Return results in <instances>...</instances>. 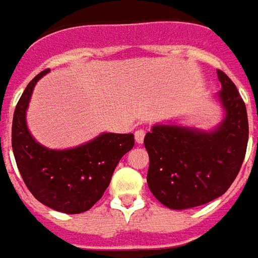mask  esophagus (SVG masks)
<instances>
[{
  "mask_svg": "<svg viewBox=\"0 0 258 258\" xmlns=\"http://www.w3.org/2000/svg\"><path fill=\"white\" fill-rule=\"evenodd\" d=\"M145 134V130H138V131H135V141H137V144H142V142H144Z\"/></svg>",
  "mask_w": 258,
  "mask_h": 258,
  "instance_id": "esophagus-1",
  "label": "esophagus"
}]
</instances>
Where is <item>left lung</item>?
I'll return each mask as SVG.
<instances>
[{
    "mask_svg": "<svg viewBox=\"0 0 258 258\" xmlns=\"http://www.w3.org/2000/svg\"><path fill=\"white\" fill-rule=\"evenodd\" d=\"M217 74L225 118L214 131L157 124L145 135L148 186L168 209L184 210L220 198L242 167L249 140L246 105L232 80L221 70Z\"/></svg>",
    "mask_w": 258,
    "mask_h": 258,
    "instance_id": "obj_1",
    "label": "left lung"
}]
</instances>
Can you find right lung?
<instances>
[{"label":"right lung","instance_id":"obj_1","mask_svg":"<svg viewBox=\"0 0 258 258\" xmlns=\"http://www.w3.org/2000/svg\"><path fill=\"white\" fill-rule=\"evenodd\" d=\"M48 72L31 80L15 107L12 149L20 175L38 202L60 213L79 214L101 199L120 159L133 149L134 135L103 133L64 151L40 145L26 125V109L34 85Z\"/></svg>","mask_w":258,"mask_h":258}]
</instances>
